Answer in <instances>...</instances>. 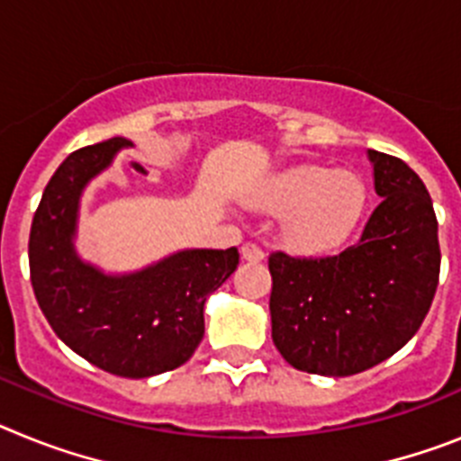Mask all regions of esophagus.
Segmentation results:
<instances>
[{"mask_svg": "<svg viewBox=\"0 0 461 461\" xmlns=\"http://www.w3.org/2000/svg\"><path fill=\"white\" fill-rule=\"evenodd\" d=\"M240 254H242L244 260H249V263H260V260L266 258V251L260 249L258 244H254V242L242 244V249H240Z\"/></svg>", "mask_w": 461, "mask_h": 461, "instance_id": "obj_1", "label": "esophagus"}]
</instances>
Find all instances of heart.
Wrapping results in <instances>:
<instances>
[{
  "instance_id": "b5f03b06",
  "label": "heart",
  "mask_w": 461,
  "mask_h": 461,
  "mask_svg": "<svg viewBox=\"0 0 461 461\" xmlns=\"http://www.w3.org/2000/svg\"><path fill=\"white\" fill-rule=\"evenodd\" d=\"M251 203L286 212L281 238L297 254H325L339 247L367 205L365 182L325 166H295L260 185Z\"/></svg>"
}]
</instances>
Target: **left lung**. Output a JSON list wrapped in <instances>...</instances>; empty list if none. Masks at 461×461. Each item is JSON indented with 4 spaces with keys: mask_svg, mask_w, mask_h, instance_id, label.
I'll return each mask as SVG.
<instances>
[{
    "mask_svg": "<svg viewBox=\"0 0 461 461\" xmlns=\"http://www.w3.org/2000/svg\"><path fill=\"white\" fill-rule=\"evenodd\" d=\"M383 201L360 240L335 256L272 251V341L321 376L376 367L420 330L438 286V221L427 186L397 157L369 149Z\"/></svg>",
    "mask_w": 461,
    "mask_h": 461,
    "instance_id": "obj_1",
    "label": "left lung"
}]
</instances>
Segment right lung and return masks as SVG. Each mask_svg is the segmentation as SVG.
Returning a JSON list of instances; mask_svg holds the SVG:
<instances>
[{
  "mask_svg": "<svg viewBox=\"0 0 461 461\" xmlns=\"http://www.w3.org/2000/svg\"><path fill=\"white\" fill-rule=\"evenodd\" d=\"M129 145L126 138L87 145L55 170L32 221L30 275L41 312L71 351L115 376L148 378L194 356L207 295L238 270L240 254L186 249L117 276L80 260L73 249L80 195Z\"/></svg>",
  "mask_w": 461,
  "mask_h": 461,
  "instance_id": "right-lung-1",
  "label": "right lung"
}]
</instances>
